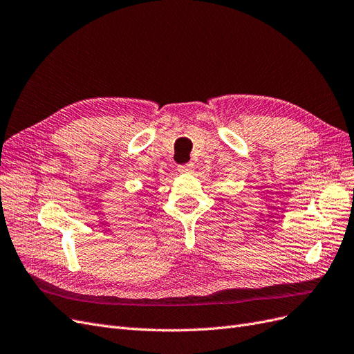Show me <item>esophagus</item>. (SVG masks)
<instances>
[{"label":"esophagus","instance_id":"34e87169","mask_svg":"<svg viewBox=\"0 0 354 354\" xmlns=\"http://www.w3.org/2000/svg\"><path fill=\"white\" fill-rule=\"evenodd\" d=\"M193 169H194V165H193V164H185V165H180V167H178V171H180V173H185V174L192 173Z\"/></svg>","mask_w":354,"mask_h":354}]
</instances>
